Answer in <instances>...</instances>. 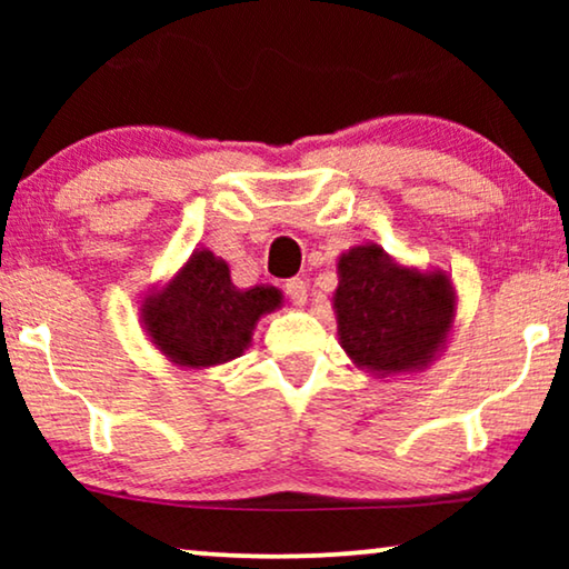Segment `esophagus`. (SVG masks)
Instances as JSON below:
<instances>
[{
    "mask_svg": "<svg viewBox=\"0 0 569 569\" xmlns=\"http://www.w3.org/2000/svg\"><path fill=\"white\" fill-rule=\"evenodd\" d=\"M287 295H290V300L295 302V306H306L308 302V284L302 282V279H290V282L284 284Z\"/></svg>",
    "mask_w": 569,
    "mask_h": 569,
    "instance_id": "obj_1",
    "label": "esophagus"
}]
</instances>
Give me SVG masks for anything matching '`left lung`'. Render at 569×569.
I'll list each match as a JSON object with an SVG mask.
<instances>
[{
  "instance_id": "left-lung-1",
  "label": "left lung",
  "mask_w": 569,
  "mask_h": 569,
  "mask_svg": "<svg viewBox=\"0 0 569 569\" xmlns=\"http://www.w3.org/2000/svg\"><path fill=\"white\" fill-rule=\"evenodd\" d=\"M331 295L339 345L376 378L417 376L446 352L458 295L448 271L419 269L360 243L339 256Z\"/></svg>"
}]
</instances>
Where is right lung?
Returning <instances> with one entry per match:
<instances>
[{"instance_id": "obj_1", "label": "right lung", "mask_w": 569, "mask_h": 569, "mask_svg": "<svg viewBox=\"0 0 569 569\" xmlns=\"http://www.w3.org/2000/svg\"><path fill=\"white\" fill-rule=\"evenodd\" d=\"M271 284H232L228 261L193 248L183 267L139 300V321L150 345L181 370H209L251 347L253 329L282 308Z\"/></svg>"}]
</instances>
